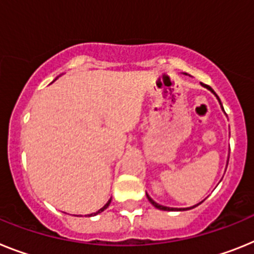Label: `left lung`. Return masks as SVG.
Instances as JSON below:
<instances>
[{
	"label": "left lung",
	"instance_id": "1",
	"mask_svg": "<svg viewBox=\"0 0 254 254\" xmlns=\"http://www.w3.org/2000/svg\"><path fill=\"white\" fill-rule=\"evenodd\" d=\"M202 85H203L204 88H207V89H208V90H211V92H212V93L215 94V96H216V93H215V92H213V89H212V88H211V87H209V85H206V84H202ZM216 97H217V96H216ZM217 100H219V97H217ZM219 102H220V100H219ZM220 105H221V102H220ZM222 110H224V109H222ZM147 198H148V200H149V202H151V203L153 204V206L156 207V208H158V209H162V211H184V209H191V208H194V207H195V206H198V204H195V206H193V207H189V208H171V207L161 206V204L156 203V202H154V200L152 199L151 197H149L148 194H147Z\"/></svg>",
	"mask_w": 254,
	"mask_h": 254
}]
</instances>
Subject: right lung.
<instances>
[{
	"instance_id": "add662e5",
	"label": "right lung",
	"mask_w": 254,
	"mask_h": 254,
	"mask_svg": "<svg viewBox=\"0 0 254 254\" xmlns=\"http://www.w3.org/2000/svg\"><path fill=\"white\" fill-rule=\"evenodd\" d=\"M110 203H111V199H110V200H109V202H107V203H106V204H105V206H103V207H102V208H101V209H98V211H97V212H94V213H90V215H87V216H89V217H90V216H96V215H98V213L103 212V211H105V209H106V208H107V207H109V206H110Z\"/></svg>"
}]
</instances>
